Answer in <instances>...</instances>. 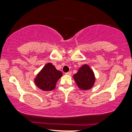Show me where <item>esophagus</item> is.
I'll return each mask as SVG.
<instances>
[{
    "mask_svg": "<svg viewBox=\"0 0 132 132\" xmlns=\"http://www.w3.org/2000/svg\"><path fill=\"white\" fill-rule=\"evenodd\" d=\"M71 73H72L71 71H68V72H67V73H65V75H71Z\"/></svg>",
    "mask_w": 132,
    "mask_h": 132,
    "instance_id": "esophagus-1",
    "label": "esophagus"
}]
</instances>
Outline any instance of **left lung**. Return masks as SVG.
<instances>
[{"instance_id":"left-lung-1","label":"left lung","mask_w":132,"mask_h":132,"mask_svg":"<svg viewBox=\"0 0 132 132\" xmlns=\"http://www.w3.org/2000/svg\"><path fill=\"white\" fill-rule=\"evenodd\" d=\"M77 86L82 90H88L94 85L95 77L94 73L88 65L85 64L79 68L76 74L73 75Z\"/></svg>"}]
</instances>
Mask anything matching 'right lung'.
Instances as JSON below:
<instances>
[{
    "label": "right lung",
    "mask_w": 132,
    "mask_h": 132,
    "mask_svg": "<svg viewBox=\"0 0 132 132\" xmlns=\"http://www.w3.org/2000/svg\"><path fill=\"white\" fill-rule=\"evenodd\" d=\"M62 76V72L56 69L52 63H47L37 74L34 82L40 89L50 91L55 89L57 80Z\"/></svg>",
    "instance_id": "obj_1"
}]
</instances>
